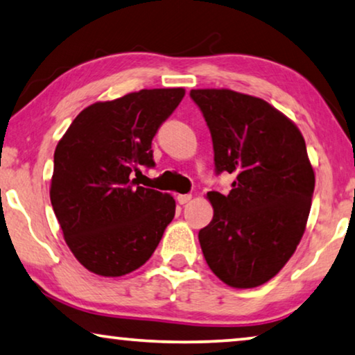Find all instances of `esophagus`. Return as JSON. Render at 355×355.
<instances>
[{"label": "esophagus", "instance_id": "esophagus-1", "mask_svg": "<svg viewBox=\"0 0 355 355\" xmlns=\"http://www.w3.org/2000/svg\"><path fill=\"white\" fill-rule=\"evenodd\" d=\"M177 200H178V204H187V202H189V200H191V194H178L177 196Z\"/></svg>", "mask_w": 355, "mask_h": 355}]
</instances>
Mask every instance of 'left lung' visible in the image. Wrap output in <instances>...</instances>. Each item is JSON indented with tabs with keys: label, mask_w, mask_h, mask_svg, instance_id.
<instances>
[{
	"label": "left lung",
	"mask_w": 355,
	"mask_h": 355,
	"mask_svg": "<svg viewBox=\"0 0 355 355\" xmlns=\"http://www.w3.org/2000/svg\"><path fill=\"white\" fill-rule=\"evenodd\" d=\"M215 153L216 173L236 177L230 194L207 193L214 218L199 231L209 268L234 288L258 287L285 266L308 221L315 177L303 135L263 98L193 89Z\"/></svg>",
	"instance_id": "8db88e82"
}]
</instances>
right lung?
Masks as SVG:
<instances>
[{
	"instance_id": "add662e5",
	"label": "right lung",
	"mask_w": 355,
	"mask_h": 355,
	"mask_svg": "<svg viewBox=\"0 0 355 355\" xmlns=\"http://www.w3.org/2000/svg\"><path fill=\"white\" fill-rule=\"evenodd\" d=\"M184 89H144L84 108L54 153L51 204L76 260L119 277L145 264L175 215L171 194L139 187L151 141Z\"/></svg>"
}]
</instances>
